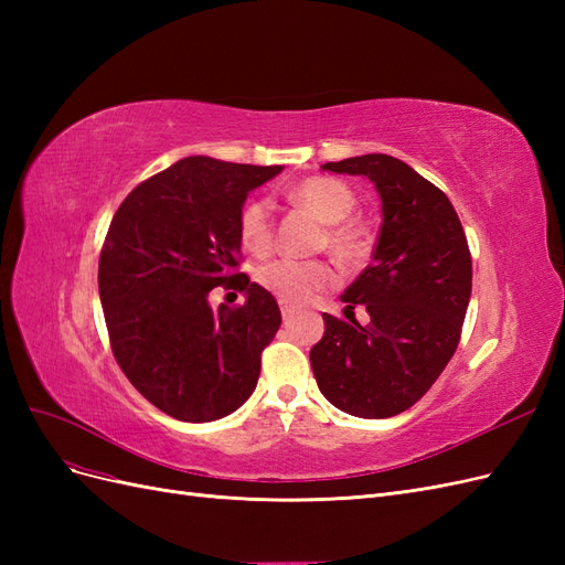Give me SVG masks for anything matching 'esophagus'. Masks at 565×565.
Here are the masks:
<instances>
[{
  "mask_svg": "<svg viewBox=\"0 0 565 565\" xmlns=\"http://www.w3.org/2000/svg\"><path fill=\"white\" fill-rule=\"evenodd\" d=\"M280 313H282V318L287 320V318H292V313H295V306L289 303V301H282L280 299Z\"/></svg>",
  "mask_w": 565,
  "mask_h": 565,
  "instance_id": "34e87169",
  "label": "esophagus"
}]
</instances>
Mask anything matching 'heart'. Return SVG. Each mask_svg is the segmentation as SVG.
I'll list each match as a JSON object with an SVG mask.
<instances>
[{"label":"heart","instance_id":"1","mask_svg":"<svg viewBox=\"0 0 565 565\" xmlns=\"http://www.w3.org/2000/svg\"><path fill=\"white\" fill-rule=\"evenodd\" d=\"M297 204L316 214L324 228L322 245L337 256V259L355 264L361 262L370 249V233L363 224L351 221L355 210V193L344 181L313 177L297 183L289 193ZM241 243L252 254H264L273 243V218L270 207L264 200H252L241 214ZM334 270L324 262H295L276 259L259 268L256 280L266 287L270 295L282 301H306L318 289L334 282Z\"/></svg>","mask_w":565,"mask_h":565}]
</instances>
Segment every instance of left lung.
Returning <instances> with one entry per match:
<instances>
[{"mask_svg": "<svg viewBox=\"0 0 565 565\" xmlns=\"http://www.w3.org/2000/svg\"><path fill=\"white\" fill-rule=\"evenodd\" d=\"M365 177L382 200L372 264L341 301L363 303L370 322L324 313L311 349L318 388L341 413L386 419L413 407L446 370L471 297V254L448 195L384 152L322 164Z\"/></svg>", "mask_w": 565, "mask_h": 565, "instance_id": "1", "label": "left lung"}]
</instances>
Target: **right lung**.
I'll list each match as a JSON object with an SVG mask.
<instances>
[{
	"instance_id": "right-lung-1",
	"label": "right lung",
	"mask_w": 565,
	"mask_h": 565,
	"mask_svg": "<svg viewBox=\"0 0 565 565\" xmlns=\"http://www.w3.org/2000/svg\"><path fill=\"white\" fill-rule=\"evenodd\" d=\"M282 167L193 156L150 177L119 204L100 252L98 295L113 353L134 388L164 415L214 422L256 388L262 351L280 328L278 301L245 273L241 214ZM226 284L237 310L209 306Z\"/></svg>"
}]
</instances>
